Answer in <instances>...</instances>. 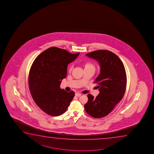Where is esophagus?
Here are the masks:
<instances>
[{
  "instance_id": "esophagus-1",
  "label": "esophagus",
  "mask_w": 154,
  "mask_h": 154,
  "mask_svg": "<svg viewBox=\"0 0 154 154\" xmlns=\"http://www.w3.org/2000/svg\"><path fill=\"white\" fill-rule=\"evenodd\" d=\"M81 95H82V94L80 93H76L75 94V96H77V97H80V96H81Z\"/></svg>"
}]
</instances>
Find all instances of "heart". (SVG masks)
<instances>
[{
    "label": "heart",
    "mask_w": 154,
    "mask_h": 154,
    "mask_svg": "<svg viewBox=\"0 0 154 154\" xmlns=\"http://www.w3.org/2000/svg\"><path fill=\"white\" fill-rule=\"evenodd\" d=\"M83 65L85 69H93L94 70L95 69V66L94 64L91 63V62L89 61H86L83 63ZM73 68V65L71 63L68 66V71L69 72H71L72 69Z\"/></svg>",
    "instance_id": "1"
}]
</instances>
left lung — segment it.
<instances>
[{
    "label": "left lung",
    "instance_id": "obj_1",
    "mask_svg": "<svg viewBox=\"0 0 154 154\" xmlns=\"http://www.w3.org/2000/svg\"><path fill=\"white\" fill-rule=\"evenodd\" d=\"M86 56L99 62L100 73L94 82L99 88V95L96 98L91 94L87 95L88 100L85 105V109L94 118H102L110 113L124 97L126 72L120 58L110 51L98 50Z\"/></svg>",
    "mask_w": 154,
    "mask_h": 154
}]
</instances>
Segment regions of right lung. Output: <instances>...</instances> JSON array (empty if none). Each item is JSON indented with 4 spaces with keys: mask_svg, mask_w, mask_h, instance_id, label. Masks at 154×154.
Returning a JSON list of instances; mask_svg holds the SVG:
<instances>
[{
    "mask_svg": "<svg viewBox=\"0 0 154 154\" xmlns=\"http://www.w3.org/2000/svg\"><path fill=\"white\" fill-rule=\"evenodd\" d=\"M80 53L71 54L65 49L51 47L38 55L30 69L28 84L36 105L51 116H58L67 109L75 96L60 88L67 75V67Z\"/></svg>",
    "mask_w": 154,
    "mask_h": 154,
    "instance_id": "right-lung-1",
    "label": "right lung"
}]
</instances>
